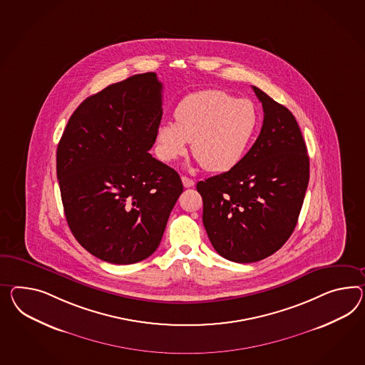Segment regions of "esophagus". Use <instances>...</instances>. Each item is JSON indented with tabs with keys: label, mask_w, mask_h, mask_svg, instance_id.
Returning a JSON list of instances; mask_svg holds the SVG:
<instances>
[{
	"label": "esophagus",
	"mask_w": 365,
	"mask_h": 365,
	"mask_svg": "<svg viewBox=\"0 0 365 365\" xmlns=\"http://www.w3.org/2000/svg\"><path fill=\"white\" fill-rule=\"evenodd\" d=\"M181 180H182V185L185 187H192L195 185V181L192 178H187V176H182Z\"/></svg>",
	"instance_id": "34e87169"
}]
</instances>
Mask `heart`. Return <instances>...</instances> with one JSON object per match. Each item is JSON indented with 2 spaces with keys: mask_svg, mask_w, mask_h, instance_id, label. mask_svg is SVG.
Listing matches in <instances>:
<instances>
[{
  "mask_svg": "<svg viewBox=\"0 0 365 365\" xmlns=\"http://www.w3.org/2000/svg\"><path fill=\"white\" fill-rule=\"evenodd\" d=\"M175 120L156 130V152L160 160L173 163L192 152L202 168L221 173L240 164L258 128L257 107L249 99L205 90L189 94L178 104Z\"/></svg>",
  "mask_w": 365,
  "mask_h": 365,
  "instance_id": "1",
  "label": "heart"
}]
</instances>
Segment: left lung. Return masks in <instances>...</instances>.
<instances>
[{
    "instance_id": "1",
    "label": "left lung",
    "mask_w": 365,
    "mask_h": 365,
    "mask_svg": "<svg viewBox=\"0 0 365 365\" xmlns=\"http://www.w3.org/2000/svg\"><path fill=\"white\" fill-rule=\"evenodd\" d=\"M261 133L233 169L197 182L202 222L215 252L252 263L279 250L294 232L309 180V160L290 110L258 87Z\"/></svg>"
}]
</instances>
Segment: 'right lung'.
<instances>
[{
    "label": "right lung",
    "mask_w": 365,
    "mask_h": 365,
    "mask_svg": "<svg viewBox=\"0 0 365 365\" xmlns=\"http://www.w3.org/2000/svg\"><path fill=\"white\" fill-rule=\"evenodd\" d=\"M161 91L155 73L106 87L75 110L58 144L67 224L102 261L148 258L182 193L178 172L150 153L163 116Z\"/></svg>",
    "instance_id": "obj_1"
}]
</instances>
